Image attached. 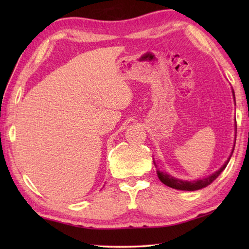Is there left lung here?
I'll return each instance as SVG.
<instances>
[{"label": "left lung", "instance_id": "8db88e82", "mask_svg": "<svg viewBox=\"0 0 249 249\" xmlns=\"http://www.w3.org/2000/svg\"><path fill=\"white\" fill-rule=\"evenodd\" d=\"M233 97H234V92H233ZM233 150H234V147H233V149H232L231 155L228 158V160H227L224 163V166L221 167L219 170H217L216 172H214L213 174H211V176L206 177L204 178L197 179V181H183V179L173 178L172 176H170V174H168L166 172H162V171L157 170L158 178H160L163 184L167 185V186L171 187V188H174V189H178V190H188V192H193V190H198V189H201V188H203V187H206L211 183H213L215 179L218 178L219 174L225 170V168L227 167V165H228V162H229L230 158L232 156V153H233ZM155 166H156V163H155Z\"/></svg>", "mask_w": 249, "mask_h": 249}]
</instances>
